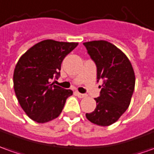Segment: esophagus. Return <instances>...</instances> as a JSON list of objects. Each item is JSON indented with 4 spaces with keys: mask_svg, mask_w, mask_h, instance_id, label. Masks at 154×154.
<instances>
[{
    "mask_svg": "<svg viewBox=\"0 0 154 154\" xmlns=\"http://www.w3.org/2000/svg\"><path fill=\"white\" fill-rule=\"evenodd\" d=\"M75 94H76V95H77L79 98H85V97H86V95H85V94H81V93H79L78 91H76Z\"/></svg>",
    "mask_w": 154,
    "mask_h": 154,
    "instance_id": "1",
    "label": "esophagus"
}]
</instances>
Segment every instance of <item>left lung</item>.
Returning <instances> with one entry per match:
<instances>
[{"label":"left lung","instance_id":"1","mask_svg":"<svg viewBox=\"0 0 154 154\" xmlns=\"http://www.w3.org/2000/svg\"><path fill=\"white\" fill-rule=\"evenodd\" d=\"M97 67V79L103 83L95 98V111L86 113L91 122L106 127L115 123L130 105L135 87V74L127 55L105 40L84 43Z\"/></svg>","mask_w":154,"mask_h":154}]
</instances>
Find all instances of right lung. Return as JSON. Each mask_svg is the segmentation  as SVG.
I'll list each match as a JSON object with an SVG mask.
<instances>
[{
  "instance_id": "right-lung-1",
  "label": "right lung",
  "mask_w": 154,
  "mask_h": 154,
  "mask_svg": "<svg viewBox=\"0 0 154 154\" xmlns=\"http://www.w3.org/2000/svg\"><path fill=\"white\" fill-rule=\"evenodd\" d=\"M78 43L43 40L21 56L13 74L15 94L18 102L31 119L45 123L57 118L63 111L71 90L51 83L60 75L61 63Z\"/></svg>"
}]
</instances>
